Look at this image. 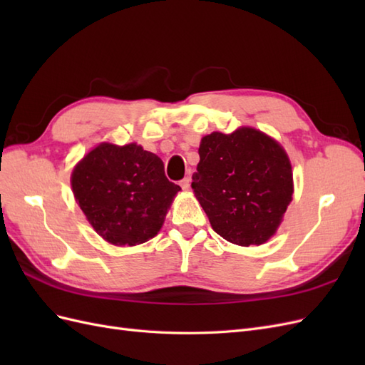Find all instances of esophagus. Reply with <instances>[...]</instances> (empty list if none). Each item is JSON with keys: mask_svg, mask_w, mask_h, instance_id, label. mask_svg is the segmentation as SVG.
<instances>
[{"mask_svg": "<svg viewBox=\"0 0 365 365\" xmlns=\"http://www.w3.org/2000/svg\"><path fill=\"white\" fill-rule=\"evenodd\" d=\"M180 185L182 187V190H189L190 189V176H187V178L181 180Z\"/></svg>", "mask_w": 365, "mask_h": 365, "instance_id": "obj_1", "label": "esophagus"}]
</instances>
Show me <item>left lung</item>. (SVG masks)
Returning a JSON list of instances; mask_svg holds the SVG:
<instances>
[{"mask_svg":"<svg viewBox=\"0 0 365 365\" xmlns=\"http://www.w3.org/2000/svg\"><path fill=\"white\" fill-rule=\"evenodd\" d=\"M192 189L210 224L231 244L267 242L292 200V169L283 148L252 128L201 140Z\"/></svg>","mask_w":365,"mask_h":365,"instance_id":"obj_1","label":"left lung"}]
</instances>
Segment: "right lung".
I'll list each match as a JSON object with an SVG mask.
<instances>
[{"label":"right lung","mask_w":365,"mask_h":365,"mask_svg":"<svg viewBox=\"0 0 365 365\" xmlns=\"http://www.w3.org/2000/svg\"><path fill=\"white\" fill-rule=\"evenodd\" d=\"M71 187L93 228L109 244L137 245L155 236L181 190L155 153L135 143H102L76 165Z\"/></svg>","instance_id":"obj_1"}]
</instances>
